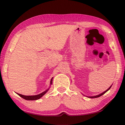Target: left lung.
<instances>
[{"label":"left lung","mask_w":125,"mask_h":125,"mask_svg":"<svg viewBox=\"0 0 125 125\" xmlns=\"http://www.w3.org/2000/svg\"><path fill=\"white\" fill-rule=\"evenodd\" d=\"M111 86H112V85L110 86V87L107 89L106 90H105V92H104L103 93H101V94H99V95H95V96H87L88 98H99V97H100V96H101V95H103V94H104L105 93H106V92H107V91H108L111 88Z\"/></svg>","instance_id":"1"}]
</instances>
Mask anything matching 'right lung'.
I'll list each match as a JSON object with an SVG mask.
<instances>
[{"label": "right lung", "mask_w": 125, "mask_h": 125, "mask_svg": "<svg viewBox=\"0 0 125 125\" xmlns=\"http://www.w3.org/2000/svg\"><path fill=\"white\" fill-rule=\"evenodd\" d=\"M52 80H53V77L52 78V79H51V81H50V86L52 85ZM50 88H48V89H47V90L44 91L43 92L41 93V94H38V95H22V94H18V93H17V94L19 95L20 97H21L23 99H25V100H38V99H39L41 98V97L43 96L44 95H45L46 93H47L48 90L50 89Z\"/></svg>", "instance_id": "obj_1"}]
</instances>
